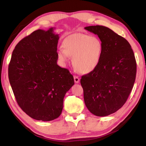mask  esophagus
Returning <instances> with one entry per match:
<instances>
[{"mask_svg": "<svg viewBox=\"0 0 146 146\" xmlns=\"http://www.w3.org/2000/svg\"><path fill=\"white\" fill-rule=\"evenodd\" d=\"M74 80H75V83H78L80 82V78L77 76H74Z\"/></svg>", "mask_w": 146, "mask_h": 146, "instance_id": "obj_1", "label": "esophagus"}]
</instances>
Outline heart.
<instances>
[{"instance_id": "obj_1", "label": "heart", "mask_w": 146, "mask_h": 146, "mask_svg": "<svg viewBox=\"0 0 146 146\" xmlns=\"http://www.w3.org/2000/svg\"><path fill=\"white\" fill-rule=\"evenodd\" d=\"M63 49H59L58 58L67 62L73 57V65L79 72L88 74L95 70L100 62L103 44L99 38L80 33L68 35L62 42Z\"/></svg>"}]
</instances>
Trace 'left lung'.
I'll use <instances>...</instances> for the list:
<instances>
[{"mask_svg":"<svg viewBox=\"0 0 146 146\" xmlns=\"http://www.w3.org/2000/svg\"><path fill=\"white\" fill-rule=\"evenodd\" d=\"M84 28L97 35L102 42L103 52L97 69L80 79L84 99L92 114L106 117L126 102L135 81L137 63L126 39L103 26Z\"/></svg>","mask_w":146,"mask_h":146,"instance_id":"1","label":"left lung"}]
</instances>
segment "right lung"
Wrapping results in <instances>:
<instances>
[{"instance_id":"obj_1","label":"right lung","mask_w":146,"mask_h":146,"mask_svg":"<svg viewBox=\"0 0 146 146\" xmlns=\"http://www.w3.org/2000/svg\"><path fill=\"white\" fill-rule=\"evenodd\" d=\"M53 29H38L22 39L9 64V80L17 103L37 120L57 118L64 96L74 85L69 70L56 63L59 36Z\"/></svg>"}]
</instances>
